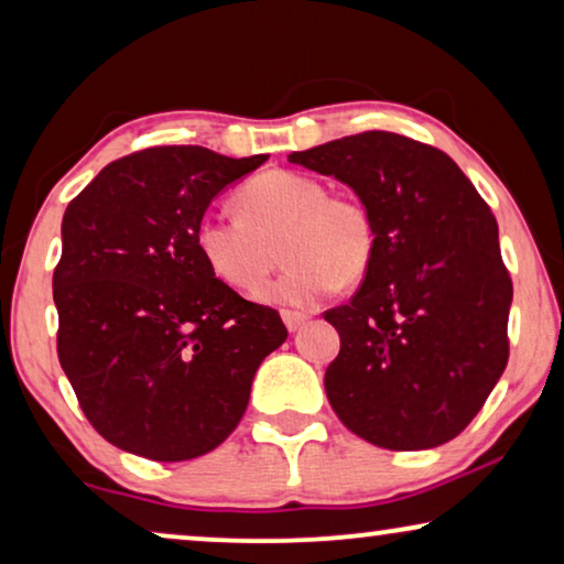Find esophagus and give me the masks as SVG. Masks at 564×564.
<instances>
[{"label":"esophagus","instance_id":"1","mask_svg":"<svg viewBox=\"0 0 564 564\" xmlns=\"http://www.w3.org/2000/svg\"><path fill=\"white\" fill-rule=\"evenodd\" d=\"M282 321L290 330H300L307 321H311V315L303 313V311H282Z\"/></svg>","mask_w":564,"mask_h":564}]
</instances>
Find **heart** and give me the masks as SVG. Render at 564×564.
<instances>
[{
  "mask_svg": "<svg viewBox=\"0 0 564 564\" xmlns=\"http://www.w3.org/2000/svg\"><path fill=\"white\" fill-rule=\"evenodd\" d=\"M234 199L238 215L207 213L197 223L199 257L228 288H261L280 261V243L290 267L259 292L269 303H315L338 284H359L372 267V213L359 199L328 195L315 176L272 169L246 182Z\"/></svg>",
  "mask_w": 564,
  "mask_h": 564,
  "instance_id": "heart-1",
  "label": "heart"
}]
</instances>
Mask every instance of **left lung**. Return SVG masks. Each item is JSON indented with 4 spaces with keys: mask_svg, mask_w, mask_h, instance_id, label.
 Listing matches in <instances>:
<instances>
[{
    "mask_svg": "<svg viewBox=\"0 0 564 564\" xmlns=\"http://www.w3.org/2000/svg\"><path fill=\"white\" fill-rule=\"evenodd\" d=\"M290 161L349 184L377 228L357 295L323 313L341 336L326 369L330 408L382 449L452 442L508 361L513 282L488 203L444 151L388 130Z\"/></svg>",
    "mask_w": 564,
    "mask_h": 564,
    "instance_id": "left-lung-1",
    "label": "left lung"
}]
</instances>
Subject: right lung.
<instances>
[{
  "label": "right lung",
  "mask_w": 564,
  "mask_h": 564,
  "mask_svg": "<svg viewBox=\"0 0 564 564\" xmlns=\"http://www.w3.org/2000/svg\"><path fill=\"white\" fill-rule=\"evenodd\" d=\"M267 159L153 145L107 164L68 203L53 269L58 361L118 449L153 462L213 452L288 338L274 307L230 290L197 249L210 199Z\"/></svg>",
  "instance_id": "add662e5"
}]
</instances>
